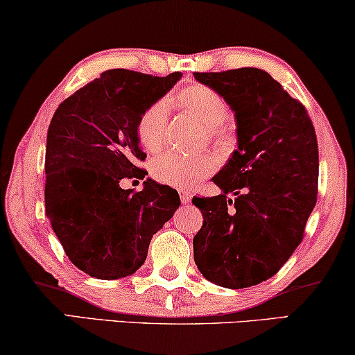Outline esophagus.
I'll list each match as a JSON object with an SVG mask.
<instances>
[{
  "label": "esophagus",
  "instance_id": "34e87169",
  "mask_svg": "<svg viewBox=\"0 0 355 355\" xmlns=\"http://www.w3.org/2000/svg\"><path fill=\"white\" fill-rule=\"evenodd\" d=\"M179 196H181V202L182 203H189V202H191V198H192L191 192L184 191V189H179Z\"/></svg>",
  "mask_w": 355,
  "mask_h": 355
}]
</instances>
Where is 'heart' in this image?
<instances>
[{"label":"heart","mask_w":355,"mask_h":355,"mask_svg":"<svg viewBox=\"0 0 355 355\" xmlns=\"http://www.w3.org/2000/svg\"><path fill=\"white\" fill-rule=\"evenodd\" d=\"M174 101L186 113L196 116L207 124V132L213 139H223L226 134V121L230 118V106L215 89L208 85H189L179 90ZM168 103L157 100L142 111L137 121L139 144L147 152H157L166 139ZM218 159L215 155L203 153L197 157H186L179 153H164L155 158L150 166L152 176L166 186L193 189L198 182L215 173Z\"/></svg>","instance_id":"obj_1"}]
</instances>
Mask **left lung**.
<instances>
[{"label":"left lung","instance_id":"left-lung-1","mask_svg":"<svg viewBox=\"0 0 355 355\" xmlns=\"http://www.w3.org/2000/svg\"><path fill=\"white\" fill-rule=\"evenodd\" d=\"M193 76L234 111L239 144L213 178L220 196L192 198L203 215L193 260L211 283L250 288L278 273L304 239L317 203V135L305 106L268 72L239 67Z\"/></svg>","mask_w":355,"mask_h":355}]
</instances>
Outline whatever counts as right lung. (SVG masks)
Listing matches in <instances>:
<instances>
[{"label":"right lung","mask_w":355,"mask_h":355,"mask_svg":"<svg viewBox=\"0 0 355 355\" xmlns=\"http://www.w3.org/2000/svg\"><path fill=\"white\" fill-rule=\"evenodd\" d=\"M129 69L105 71L58 106L48 128L45 211L67 259L92 278L118 279L137 271L155 232L181 205L178 192L144 179L147 155L137 121L181 79Z\"/></svg>","instance_id":"right-lung-1"}]
</instances>
